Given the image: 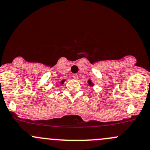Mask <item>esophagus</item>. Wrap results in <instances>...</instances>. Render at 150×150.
I'll list each match as a JSON object with an SVG mask.
<instances>
[{
  "instance_id": "34e87169",
  "label": "esophagus",
  "mask_w": 150,
  "mask_h": 150,
  "mask_svg": "<svg viewBox=\"0 0 150 150\" xmlns=\"http://www.w3.org/2000/svg\"><path fill=\"white\" fill-rule=\"evenodd\" d=\"M72 78H73L74 79H78V75H77V74H73V75H72Z\"/></svg>"
}]
</instances>
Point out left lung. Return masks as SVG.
I'll return each instance as SVG.
<instances>
[{
	"instance_id": "8db88e82",
	"label": "left lung",
	"mask_w": 150,
	"mask_h": 150,
	"mask_svg": "<svg viewBox=\"0 0 150 150\" xmlns=\"http://www.w3.org/2000/svg\"><path fill=\"white\" fill-rule=\"evenodd\" d=\"M88 86H93L94 85V83H93L92 82H91V79H88Z\"/></svg>"
}]
</instances>
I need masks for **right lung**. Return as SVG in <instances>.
Wrapping results in <instances>:
<instances>
[{
  "label": "right lung",
  "mask_w": 150,
  "mask_h": 150,
  "mask_svg": "<svg viewBox=\"0 0 150 150\" xmlns=\"http://www.w3.org/2000/svg\"><path fill=\"white\" fill-rule=\"evenodd\" d=\"M64 81H65V80H62V81H61V83H60V85H63L64 83ZM56 85H58V84H56Z\"/></svg>",
  "instance_id": "obj_1"
}]
</instances>
